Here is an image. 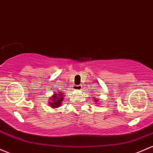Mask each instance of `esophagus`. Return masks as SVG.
Instances as JSON below:
<instances>
[{"label":"esophagus","mask_w":153,"mask_h":153,"mask_svg":"<svg viewBox=\"0 0 153 153\" xmlns=\"http://www.w3.org/2000/svg\"><path fill=\"white\" fill-rule=\"evenodd\" d=\"M81 88H82L81 85H76L74 86V89H75V90H80Z\"/></svg>","instance_id":"obj_1"}]
</instances>
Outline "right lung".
I'll return each mask as SVG.
<instances>
[{"mask_svg":"<svg viewBox=\"0 0 153 153\" xmlns=\"http://www.w3.org/2000/svg\"><path fill=\"white\" fill-rule=\"evenodd\" d=\"M59 95L60 96H59ZM63 97H64V95L62 94H54L51 99L52 102H49L50 105H51L52 107H53V108L59 107L60 106V105H61L62 101L63 100Z\"/></svg>","mask_w":153,"mask_h":153,"instance_id":"obj_1","label":"right lung"}]
</instances>
